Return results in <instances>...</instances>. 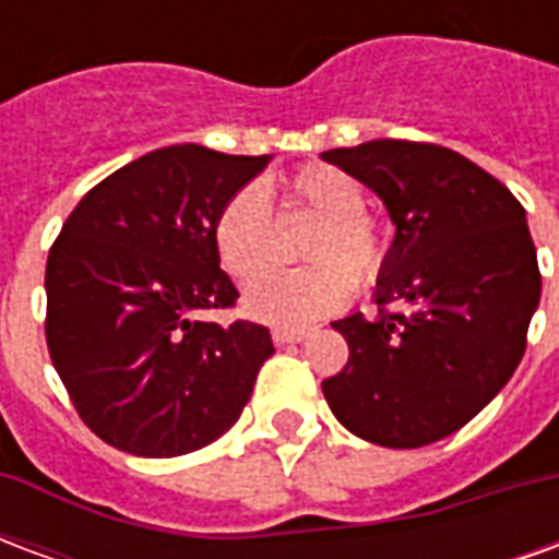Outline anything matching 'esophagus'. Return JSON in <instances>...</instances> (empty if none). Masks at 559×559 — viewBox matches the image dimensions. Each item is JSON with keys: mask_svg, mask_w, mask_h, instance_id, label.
<instances>
[{"mask_svg": "<svg viewBox=\"0 0 559 559\" xmlns=\"http://www.w3.org/2000/svg\"><path fill=\"white\" fill-rule=\"evenodd\" d=\"M311 335V329H305V326H296V329H272V341L278 344V347H284V344H299V341H305Z\"/></svg>", "mask_w": 559, "mask_h": 559, "instance_id": "34e87169", "label": "esophagus"}]
</instances>
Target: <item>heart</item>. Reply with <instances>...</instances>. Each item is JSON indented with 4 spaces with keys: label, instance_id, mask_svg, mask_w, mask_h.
<instances>
[{
    "label": "heart",
    "instance_id": "b5f03b06",
    "mask_svg": "<svg viewBox=\"0 0 559 559\" xmlns=\"http://www.w3.org/2000/svg\"><path fill=\"white\" fill-rule=\"evenodd\" d=\"M272 199L318 215V227L304 249L306 259L316 263L257 281L245 296V308L272 326H305L338 311L350 299L353 278H374L386 257V239L362 209V185L332 164H311L281 185L239 188L221 206L212 239L221 266L233 278L254 281L274 262Z\"/></svg>",
    "mask_w": 559,
    "mask_h": 559
}]
</instances>
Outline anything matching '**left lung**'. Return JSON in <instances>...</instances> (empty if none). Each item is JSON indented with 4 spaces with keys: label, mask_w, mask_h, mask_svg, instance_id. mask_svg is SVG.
Here are the masks:
<instances>
[{
    "label": "left lung",
    "mask_w": 559,
    "mask_h": 559,
    "mask_svg": "<svg viewBox=\"0 0 559 559\" xmlns=\"http://www.w3.org/2000/svg\"><path fill=\"white\" fill-rule=\"evenodd\" d=\"M320 158L371 188L395 224L377 317L332 323L350 359L323 395L368 443H437L488 407L524 356L542 296L527 212L491 173L433 143L371 140Z\"/></svg>",
    "instance_id": "1"
}]
</instances>
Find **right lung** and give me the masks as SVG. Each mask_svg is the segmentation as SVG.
Listing matches in <instances>:
<instances>
[{
  "label": "right lung",
  "instance_id": "right-lung-1",
  "mask_svg": "<svg viewBox=\"0 0 559 559\" xmlns=\"http://www.w3.org/2000/svg\"><path fill=\"white\" fill-rule=\"evenodd\" d=\"M272 155L155 148L83 197L47 257V347L80 419L138 457L230 431L275 353L266 326L200 320L239 290L221 269V206Z\"/></svg>",
  "mask_w": 559,
  "mask_h": 559
}]
</instances>
